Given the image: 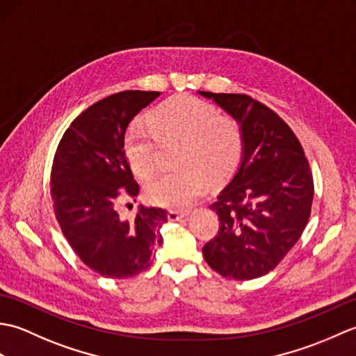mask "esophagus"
<instances>
[{
    "label": "esophagus",
    "instance_id": "obj_1",
    "mask_svg": "<svg viewBox=\"0 0 356 356\" xmlns=\"http://www.w3.org/2000/svg\"><path fill=\"white\" fill-rule=\"evenodd\" d=\"M188 214H190V211H168V218L172 222L176 220H182V218H185Z\"/></svg>",
    "mask_w": 356,
    "mask_h": 356
}]
</instances>
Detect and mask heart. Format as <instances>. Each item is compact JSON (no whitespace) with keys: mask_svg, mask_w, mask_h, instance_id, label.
Masks as SVG:
<instances>
[{"mask_svg":"<svg viewBox=\"0 0 356 356\" xmlns=\"http://www.w3.org/2000/svg\"><path fill=\"white\" fill-rule=\"evenodd\" d=\"M149 130L131 128L124 151L131 171L148 179L157 170L159 142L179 143L176 163L182 170L162 174L147 188L151 203L163 208H185L207 190L208 177L218 182L236 168L243 136L238 122L218 115L213 104L193 96H176L159 105L147 118Z\"/></svg>","mask_w":356,"mask_h":356,"instance_id":"1","label":"heart"}]
</instances>
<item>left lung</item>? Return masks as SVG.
<instances>
[{
    "label": "left lung",
    "mask_w": 356,
    "mask_h": 356,
    "mask_svg": "<svg viewBox=\"0 0 356 356\" xmlns=\"http://www.w3.org/2000/svg\"><path fill=\"white\" fill-rule=\"evenodd\" d=\"M199 95L237 120L241 161L209 208L220 222L203 246V259L222 277L266 275L303 234L314 199V179L297 136L266 105L248 95Z\"/></svg>",
    "instance_id": "obj_1"
}]
</instances>
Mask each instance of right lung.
Here are the masks:
<instances>
[{
    "label": "right lung",
    "instance_id": "1",
    "mask_svg": "<svg viewBox=\"0 0 356 356\" xmlns=\"http://www.w3.org/2000/svg\"><path fill=\"white\" fill-rule=\"evenodd\" d=\"M159 95L128 90L97 101L67 128L53 159L56 220L73 251L102 277L140 274L163 241L165 209L140 207L133 222L122 220L116 209L122 195L139 193L124 151L127 127Z\"/></svg>",
    "mask_w": 356,
    "mask_h": 356
}]
</instances>
